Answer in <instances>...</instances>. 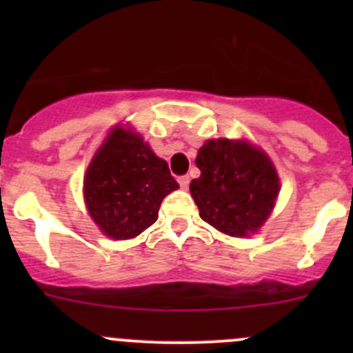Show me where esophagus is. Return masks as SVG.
I'll return each instance as SVG.
<instances>
[{
	"label": "esophagus",
	"mask_w": 353,
	"mask_h": 353,
	"mask_svg": "<svg viewBox=\"0 0 353 353\" xmlns=\"http://www.w3.org/2000/svg\"><path fill=\"white\" fill-rule=\"evenodd\" d=\"M177 181H179V186L183 190H188V186H190V176H181Z\"/></svg>",
	"instance_id": "34e87169"
}]
</instances>
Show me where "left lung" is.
<instances>
[{
	"mask_svg": "<svg viewBox=\"0 0 353 353\" xmlns=\"http://www.w3.org/2000/svg\"><path fill=\"white\" fill-rule=\"evenodd\" d=\"M201 176L190 184L199 216L232 237L254 234L272 213L280 191L270 157L248 141L208 140L199 148Z\"/></svg>",
	"mask_w": 353,
	"mask_h": 353,
	"instance_id": "1",
	"label": "left lung"
}]
</instances>
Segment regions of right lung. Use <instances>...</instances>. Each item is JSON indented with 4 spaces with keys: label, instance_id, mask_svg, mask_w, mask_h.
<instances>
[{
    "label": "right lung",
    "instance_id": "1",
    "mask_svg": "<svg viewBox=\"0 0 353 353\" xmlns=\"http://www.w3.org/2000/svg\"><path fill=\"white\" fill-rule=\"evenodd\" d=\"M179 184L140 134L117 126L83 179L88 215L110 239H133L159 219L162 199Z\"/></svg>",
    "mask_w": 353,
    "mask_h": 353
}]
</instances>
